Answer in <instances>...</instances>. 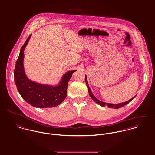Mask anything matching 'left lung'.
<instances>
[{"instance_id":"1","label":"left lung","mask_w":155,"mask_h":155,"mask_svg":"<svg viewBox=\"0 0 155 155\" xmlns=\"http://www.w3.org/2000/svg\"><path fill=\"white\" fill-rule=\"evenodd\" d=\"M85 82H86V84H87V87L88 88V92L91 98L95 102L97 103L98 104H99L100 106H102V107H104L106 106H108V107L109 108H114L115 109H119V108H120L124 106H125L126 104H128L130 102H131L133 99L136 97V95H135L134 97H133L131 99H130V100H128V101H126V102H124V103H119V104H110V103H104V102H103V101H100L99 100H98L94 95V94H92V92H91V90L90 89V87H89L88 83V81H87V76H85Z\"/></svg>"}]
</instances>
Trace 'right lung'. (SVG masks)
<instances>
[{
	"label": "right lung",
	"instance_id": "right-lung-1",
	"mask_svg": "<svg viewBox=\"0 0 155 155\" xmlns=\"http://www.w3.org/2000/svg\"><path fill=\"white\" fill-rule=\"evenodd\" d=\"M30 35L20 49L14 70V80L18 91L22 98L28 104L38 108H50L60 105L67 97L68 82L76 70L65 73L60 82L55 86L44 85L29 80L24 69V50L28 44Z\"/></svg>",
	"mask_w": 155,
	"mask_h": 155
}]
</instances>
